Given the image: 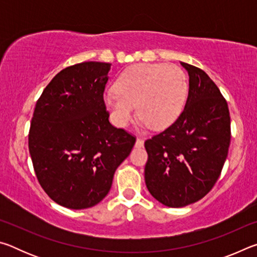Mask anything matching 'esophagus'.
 Wrapping results in <instances>:
<instances>
[{
    "mask_svg": "<svg viewBox=\"0 0 257 257\" xmlns=\"http://www.w3.org/2000/svg\"><path fill=\"white\" fill-rule=\"evenodd\" d=\"M135 146H136V147H143V146H144V139L137 138L136 139V143H135Z\"/></svg>",
    "mask_w": 257,
    "mask_h": 257,
    "instance_id": "obj_1",
    "label": "esophagus"
}]
</instances>
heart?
<instances>
[{
    "instance_id": "obj_1",
    "label": "heart",
    "mask_w": 257,
    "mask_h": 257,
    "mask_svg": "<svg viewBox=\"0 0 257 257\" xmlns=\"http://www.w3.org/2000/svg\"><path fill=\"white\" fill-rule=\"evenodd\" d=\"M188 82L180 68L167 64H135L121 73L115 90L104 95L113 122L123 127L132 120L134 105L143 125L162 130L171 125L184 110Z\"/></svg>"
}]
</instances>
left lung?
I'll return each instance as SVG.
<instances>
[{"label":"left lung","mask_w":257,"mask_h":257,"mask_svg":"<svg viewBox=\"0 0 257 257\" xmlns=\"http://www.w3.org/2000/svg\"><path fill=\"white\" fill-rule=\"evenodd\" d=\"M189 76L184 111L164 132L145 142L146 187L156 201L184 207L199 201L219 179L230 145V114L205 72L180 62Z\"/></svg>","instance_id":"left-lung-1"}]
</instances>
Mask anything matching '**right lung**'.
<instances>
[{"instance_id": "right-lung-1", "label": "right lung", "mask_w": 257, "mask_h": 257, "mask_svg": "<svg viewBox=\"0 0 257 257\" xmlns=\"http://www.w3.org/2000/svg\"><path fill=\"white\" fill-rule=\"evenodd\" d=\"M111 63L82 62L61 70L35 106L29 153L42 188L72 210L96 205L136 138L108 121L103 93Z\"/></svg>"}]
</instances>
